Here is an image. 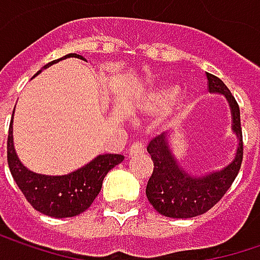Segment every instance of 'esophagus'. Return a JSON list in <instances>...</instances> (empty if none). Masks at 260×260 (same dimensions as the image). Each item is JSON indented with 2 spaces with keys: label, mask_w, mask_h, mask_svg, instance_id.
<instances>
[{
  "label": "esophagus",
  "mask_w": 260,
  "mask_h": 260,
  "mask_svg": "<svg viewBox=\"0 0 260 260\" xmlns=\"http://www.w3.org/2000/svg\"><path fill=\"white\" fill-rule=\"evenodd\" d=\"M144 153V143L143 141H134L129 147L131 156H137V154Z\"/></svg>",
  "instance_id": "34e87169"
}]
</instances>
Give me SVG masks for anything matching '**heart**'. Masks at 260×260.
Returning <instances> with one entry per match:
<instances>
[{
  "mask_svg": "<svg viewBox=\"0 0 260 260\" xmlns=\"http://www.w3.org/2000/svg\"><path fill=\"white\" fill-rule=\"evenodd\" d=\"M177 95V87L176 86H164L159 87L153 92H150L141 103V107L149 111V113H156L167 106L173 103V100Z\"/></svg>",
  "mask_w": 260,
  "mask_h": 260,
  "instance_id": "obj_1",
  "label": "heart"
}]
</instances>
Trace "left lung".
Wrapping results in <instances>:
<instances>
[{
	"mask_svg": "<svg viewBox=\"0 0 260 260\" xmlns=\"http://www.w3.org/2000/svg\"><path fill=\"white\" fill-rule=\"evenodd\" d=\"M208 90L224 95L231 107L232 131L238 138V149L234 160L220 171L193 176L181 168L173 154L168 135L164 132L149 143L147 152L153 160V173L149 178L146 195L153 208L162 216L173 219H189L207 213L222 200L231 187L243 162V132L240 120V107L231 90L219 77L207 74Z\"/></svg>",
	"mask_w": 260,
	"mask_h": 260,
	"instance_id": "1",
	"label": "left lung"
}]
</instances>
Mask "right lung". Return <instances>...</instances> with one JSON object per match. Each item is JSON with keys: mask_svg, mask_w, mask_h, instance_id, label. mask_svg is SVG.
I'll return each mask as SVG.
<instances>
[{"mask_svg": "<svg viewBox=\"0 0 260 260\" xmlns=\"http://www.w3.org/2000/svg\"><path fill=\"white\" fill-rule=\"evenodd\" d=\"M67 58L83 59V56L77 53H70L60 59L49 62L44 68ZM40 73L41 71L37 74ZM123 159L125 156L122 154H100L84 167L65 176L37 174L19 160L13 143V119L10 122L7 140V162L10 173L28 202L37 211L50 217H74L86 211L101 192L107 173Z\"/></svg>", "mask_w": 260, "mask_h": 260, "instance_id": "add662e5", "label": "right lung"}]
</instances>
